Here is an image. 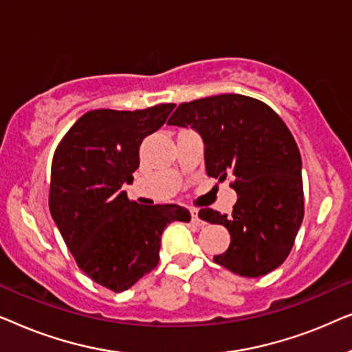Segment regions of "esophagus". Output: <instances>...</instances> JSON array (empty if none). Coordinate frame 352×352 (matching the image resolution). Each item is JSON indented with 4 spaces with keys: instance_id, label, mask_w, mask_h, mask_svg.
<instances>
[{
    "instance_id": "1",
    "label": "esophagus",
    "mask_w": 352,
    "mask_h": 352,
    "mask_svg": "<svg viewBox=\"0 0 352 352\" xmlns=\"http://www.w3.org/2000/svg\"><path fill=\"white\" fill-rule=\"evenodd\" d=\"M190 223L194 226H205V221L200 219L199 211L197 210H190Z\"/></svg>"
}]
</instances>
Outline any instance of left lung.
I'll use <instances>...</instances> for the list:
<instances>
[{"label": "left lung", "instance_id": "obj_1", "mask_svg": "<svg viewBox=\"0 0 352 352\" xmlns=\"http://www.w3.org/2000/svg\"><path fill=\"white\" fill-rule=\"evenodd\" d=\"M168 124L192 128L205 146L206 175L232 176V214L211 208L199 216L223 224L230 245L213 258L242 277H261L285 261L305 216L301 155L290 129L261 100L219 94L184 102Z\"/></svg>", "mask_w": 352, "mask_h": 352}]
</instances>
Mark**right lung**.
<instances>
[{
  "instance_id": "obj_1",
  "label": "right lung",
  "mask_w": 352,
  "mask_h": 352,
  "mask_svg": "<svg viewBox=\"0 0 352 352\" xmlns=\"http://www.w3.org/2000/svg\"><path fill=\"white\" fill-rule=\"evenodd\" d=\"M175 104L146 110H91L56 148L50 210L76 264L96 283L124 292L157 267L173 221L189 223L179 205L129 201L124 184L139 168L142 139L163 126Z\"/></svg>"
}]
</instances>
